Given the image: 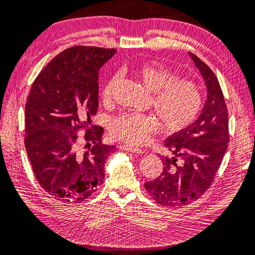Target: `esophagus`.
<instances>
[{"label": "esophagus", "instance_id": "1", "mask_svg": "<svg viewBox=\"0 0 255 255\" xmlns=\"http://www.w3.org/2000/svg\"><path fill=\"white\" fill-rule=\"evenodd\" d=\"M121 149L125 150V151L128 152H133V153H143V150H141L140 148H135V147H132V145H128V144H123Z\"/></svg>", "mask_w": 255, "mask_h": 255}]
</instances>
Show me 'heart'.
Here are the masks:
<instances>
[{
  "instance_id": "b5f03b06",
  "label": "heart",
  "mask_w": 255,
  "mask_h": 255,
  "mask_svg": "<svg viewBox=\"0 0 255 255\" xmlns=\"http://www.w3.org/2000/svg\"><path fill=\"white\" fill-rule=\"evenodd\" d=\"M133 72L144 88L152 93V107L167 132H181L197 120L203 98L201 89L194 81L177 78L176 73L157 62L137 65ZM115 82L116 78L113 77L104 86L102 99L105 103L112 99ZM159 120L153 114L123 113L112 121L111 133L125 143L140 145L159 128Z\"/></svg>"
}]
</instances>
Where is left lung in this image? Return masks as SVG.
Listing matches in <instances>:
<instances>
[{
	"mask_svg": "<svg viewBox=\"0 0 255 255\" xmlns=\"http://www.w3.org/2000/svg\"><path fill=\"white\" fill-rule=\"evenodd\" d=\"M207 86V100L189 128L165 140L172 157H164L159 177L144 187L161 206H186L214 182L229 141L228 112L218 79L203 61L189 53Z\"/></svg>",
	"mask_w": 255,
	"mask_h": 255,
	"instance_id": "8db88e82",
	"label": "left lung"
}]
</instances>
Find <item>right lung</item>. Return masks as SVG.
<instances>
[{
	"instance_id": "add662e5",
	"label": "right lung",
	"mask_w": 255,
	"mask_h": 255,
	"mask_svg": "<svg viewBox=\"0 0 255 255\" xmlns=\"http://www.w3.org/2000/svg\"><path fill=\"white\" fill-rule=\"evenodd\" d=\"M116 49L74 46L54 57L33 81L24 108L27 155L40 186L62 202L79 203L97 191L114 145L91 124L98 110V72ZM86 129L89 149H78Z\"/></svg>"
}]
</instances>
